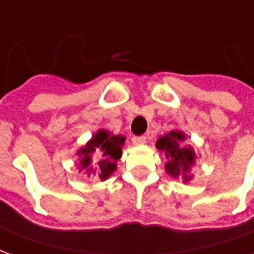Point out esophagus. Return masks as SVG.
<instances>
[{
    "label": "esophagus",
    "instance_id": "esophagus-1",
    "mask_svg": "<svg viewBox=\"0 0 254 254\" xmlns=\"http://www.w3.org/2000/svg\"><path fill=\"white\" fill-rule=\"evenodd\" d=\"M147 141V137L145 136H134V137L132 138V143L134 144V145H141V144H144Z\"/></svg>",
    "mask_w": 254,
    "mask_h": 254
}]
</instances>
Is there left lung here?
<instances>
[{
	"instance_id": "obj_1",
	"label": "left lung",
	"mask_w": 254,
	"mask_h": 254,
	"mask_svg": "<svg viewBox=\"0 0 254 254\" xmlns=\"http://www.w3.org/2000/svg\"><path fill=\"white\" fill-rule=\"evenodd\" d=\"M182 141H185V134L180 130H171L158 138L156 148L165 152L166 173L174 178L181 177L184 182H188L191 180L189 171L196 163V154L190 145H182Z\"/></svg>"
}]
</instances>
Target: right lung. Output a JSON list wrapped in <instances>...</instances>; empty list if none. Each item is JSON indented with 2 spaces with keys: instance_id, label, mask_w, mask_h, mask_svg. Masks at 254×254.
Listing matches in <instances>:
<instances>
[{
  "instance_id": "add662e5",
  "label": "right lung",
  "mask_w": 254,
  "mask_h": 254,
  "mask_svg": "<svg viewBox=\"0 0 254 254\" xmlns=\"http://www.w3.org/2000/svg\"><path fill=\"white\" fill-rule=\"evenodd\" d=\"M124 143L125 137L121 134H111L105 129L98 130L88 143L78 149L80 171L102 181L107 180L117 170V160L121 158Z\"/></svg>"
}]
</instances>
